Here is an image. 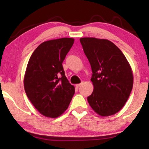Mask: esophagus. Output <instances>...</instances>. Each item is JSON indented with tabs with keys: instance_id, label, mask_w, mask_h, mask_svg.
<instances>
[{
	"instance_id": "esophagus-1",
	"label": "esophagus",
	"mask_w": 149,
	"mask_h": 149,
	"mask_svg": "<svg viewBox=\"0 0 149 149\" xmlns=\"http://www.w3.org/2000/svg\"><path fill=\"white\" fill-rule=\"evenodd\" d=\"M82 85V83H81V84H76V85H75V87H76L77 88H79L80 86H81V85Z\"/></svg>"
}]
</instances>
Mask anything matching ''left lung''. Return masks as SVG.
<instances>
[{
	"label": "left lung",
	"mask_w": 149,
	"mask_h": 149,
	"mask_svg": "<svg viewBox=\"0 0 149 149\" xmlns=\"http://www.w3.org/2000/svg\"><path fill=\"white\" fill-rule=\"evenodd\" d=\"M84 51L90 62L94 89L87 100L100 116L119 112L132 91L133 75L124 54L109 40L95 37L80 39Z\"/></svg>",
	"instance_id": "1"
}]
</instances>
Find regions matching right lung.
Masks as SVG:
<instances>
[{"label": "right lung", "mask_w": 149, "mask_h": 149, "mask_svg": "<svg viewBox=\"0 0 149 149\" xmlns=\"http://www.w3.org/2000/svg\"><path fill=\"white\" fill-rule=\"evenodd\" d=\"M74 42L73 38L45 41L29 60L24 79L25 91L34 107L46 117L61 116L75 93L62 66Z\"/></svg>", "instance_id": "1"}]
</instances>
